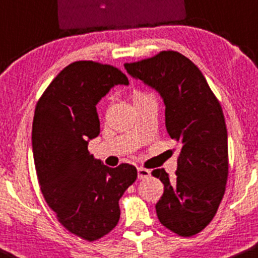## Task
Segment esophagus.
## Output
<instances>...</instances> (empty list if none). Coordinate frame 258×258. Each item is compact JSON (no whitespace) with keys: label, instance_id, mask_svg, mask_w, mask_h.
Instances as JSON below:
<instances>
[{"label":"esophagus","instance_id":"1","mask_svg":"<svg viewBox=\"0 0 258 258\" xmlns=\"http://www.w3.org/2000/svg\"><path fill=\"white\" fill-rule=\"evenodd\" d=\"M137 176L139 179H146L150 176V170L145 169V167H137Z\"/></svg>","mask_w":258,"mask_h":258}]
</instances>
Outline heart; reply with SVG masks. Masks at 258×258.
Listing matches in <instances>:
<instances>
[{"label":"heart","instance_id":"heart-1","mask_svg":"<svg viewBox=\"0 0 258 258\" xmlns=\"http://www.w3.org/2000/svg\"><path fill=\"white\" fill-rule=\"evenodd\" d=\"M147 96H149V94L144 93V92L136 91V92H135V93H134V102L137 101V99H140V98H144V97H147Z\"/></svg>","mask_w":258,"mask_h":258}]
</instances>
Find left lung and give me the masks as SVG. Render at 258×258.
Instances as JSON below:
<instances>
[{"label": "left lung", "mask_w": 258, "mask_h": 258, "mask_svg": "<svg viewBox=\"0 0 258 258\" xmlns=\"http://www.w3.org/2000/svg\"><path fill=\"white\" fill-rule=\"evenodd\" d=\"M124 68L161 94L167 134L180 144L174 179L164 169L151 172L164 184L157 218L177 236H194L211 223L226 191L228 142L221 103L198 67L174 50Z\"/></svg>", "instance_id": "8db88e82"}]
</instances>
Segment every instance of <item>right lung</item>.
<instances>
[{
	"mask_svg": "<svg viewBox=\"0 0 258 258\" xmlns=\"http://www.w3.org/2000/svg\"><path fill=\"white\" fill-rule=\"evenodd\" d=\"M126 74L81 60L62 69L35 107L32 151L40 190L67 231L93 242L119 221V199L137 179L134 165L108 167L94 160L88 140L99 135L96 104Z\"/></svg>",
	"mask_w": 258,
	"mask_h": 258,
	"instance_id": "1",
	"label": "right lung"
}]
</instances>
